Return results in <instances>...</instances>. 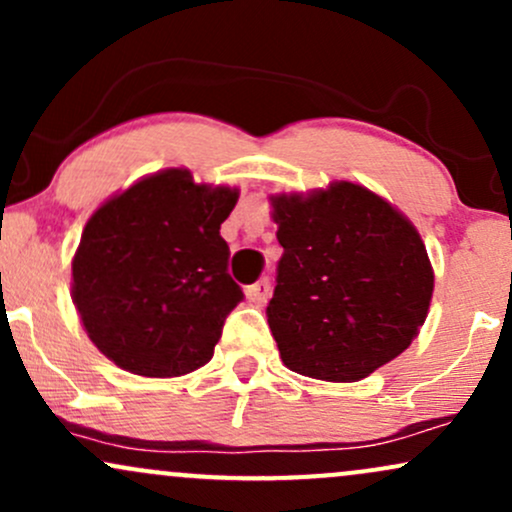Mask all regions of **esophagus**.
<instances>
[{
	"instance_id": "esophagus-1",
	"label": "esophagus",
	"mask_w": 512,
	"mask_h": 512,
	"mask_svg": "<svg viewBox=\"0 0 512 512\" xmlns=\"http://www.w3.org/2000/svg\"><path fill=\"white\" fill-rule=\"evenodd\" d=\"M245 293H248V301L250 303L264 305V303H267L269 293H272V286H269L267 279H262V281H257V284L248 286V291H245Z\"/></svg>"
}]
</instances>
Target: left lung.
Instances as JSON below:
<instances>
[{
  "label": "left lung",
  "mask_w": 512,
  "mask_h": 512,
  "mask_svg": "<svg viewBox=\"0 0 512 512\" xmlns=\"http://www.w3.org/2000/svg\"><path fill=\"white\" fill-rule=\"evenodd\" d=\"M276 264L267 322L293 373L356 383L419 334L433 269L411 223L354 182L272 197Z\"/></svg>",
  "instance_id": "obj_1"
}]
</instances>
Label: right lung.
Listing matches in <instances>:
<instances>
[{"label": "right lung", "instance_id": "obj_1", "mask_svg": "<svg viewBox=\"0 0 512 512\" xmlns=\"http://www.w3.org/2000/svg\"><path fill=\"white\" fill-rule=\"evenodd\" d=\"M231 187L195 185L170 168L105 202L72 262V298L91 342L146 378H175L211 361L223 322L243 301L228 274L221 223Z\"/></svg>", "mask_w": 512, "mask_h": 512}]
</instances>
